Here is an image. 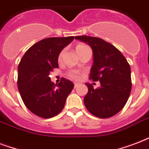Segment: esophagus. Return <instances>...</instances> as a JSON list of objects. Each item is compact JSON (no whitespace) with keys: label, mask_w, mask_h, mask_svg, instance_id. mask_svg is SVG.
Here are the masks:
<instances>
[{"label":"esophagus","mask_w":149,"mask_h":149,"mask_svg":"<svg viewBox=\"0 0 149 149\" xmlns=\"http://www.w3.org/2000/svg\"><path fill=\"white\" fill-rule=\"evenodd\" d=\"M78 86H79V84H77V83H75V84H74V87H75V88H77V87Z\"/></svg>","instance_id":"esophagus-1"}]
</instances>
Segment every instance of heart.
Here are the masks:
<instances>
[{"mask_svg": "<svg viewBox=\"0 0 149 149\" xmlns=\"http://www.w3.org/2000/svg\"><path fill=\"white\" fill-rule=\"evenodd\" d=\"M86 48H88V46L86 45H84V44H79L76 47V50H77V53H79L80 52H82L83 50H84ZM63 54H64V51H61V52L58 54V60H61L62 58H63ZM68 77H70V79H74V80H78V79H80V77H81V75L79 73V72H77V71H70V72H68Z\"/></svg>", "mask_w": 149, "mask_h": 149, "instance_id": "1", "label": "heart"}]
</instances>
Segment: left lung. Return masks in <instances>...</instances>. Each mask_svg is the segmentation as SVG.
<instances>
[{
    "label": "left lung",
    "instance_id": "1",
    "mask_svg": "<svg viewBox=\"0 0 149 149\" xmlns=\"http://www.w3.org/2000/svg\"><path fill=\"white\" fill-rule=\"evenodd\" d=\"M75 38L88 44L93 50L90 78L100 83L97 89L86 84L88 93L84 97V104L96 117L111 118L125 107L129 97L132 90L129 63L117 48L101 38L86 36Z\"/></svg>",
    "mask_w": 149,
    "mask_h": 149
}]
</instances>
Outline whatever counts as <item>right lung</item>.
Wrapping results in <instances>:
<instances>
[{"mask_svg":"<svg viewBox=\"0 0 149 149\" xmlns=\"http://www.w3.org/2000/svg\"><path fill=\"white\" fill-rule=\"evenodd\" d=\"M73 39V36L42 39L29 48L20 61L18 91L27 108L38 117L50 118L60 113L74 87L65 78L55 84L49 77L58 67V54Z\"/></svg>","mask_w":149,"mask_h":149,"instance_id":"right-lung-1","label":"right lung"}]
</instances>
